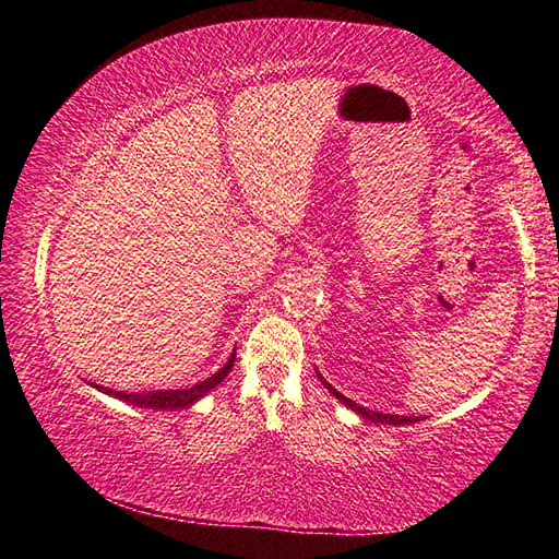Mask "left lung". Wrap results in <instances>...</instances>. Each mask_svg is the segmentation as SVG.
I'll list each match as a JSON object with an SVG mask.
<instances>
[{
  "instance_id": "8db88e82",
  "label": "left lung",
  "mask_w": 559,
  "mask_h": 559,
  "mask_svg": "<svg viewBox=\"0 0 559 559\" xmlns=\"http://www.w3.org/2000/svg\"><path fill=\"white\" fill-rule=\"evenodd\" d=\"M318 377H320V382L325 384V390L335 396V400H340V402H343L345 406H349V409H353L355 414L362 416V419H367V421H372V424H390V427H404V424H414V421H419V419H416V416L382 414V412H372V409H367V406H359V404H355L353 400H347L345 394H340L333 384H328V382L323 380V374L318 372Z\"/></svg>"
}]
</instances>
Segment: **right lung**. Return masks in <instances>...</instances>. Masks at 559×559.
Listing matches in <instances>:
<instances>
[{
  "mask_svg": "<svg viewBox=\"0 0 559 559\" xmlns=\"http://www.w3.org/2000/svg\"><path fill=\"white\" fill-rule=\"evenodd\" d=\"M234 359H236V347L234 353L226 359V365L222 367L219 372H214L210 380H204L194 386H187V390H153V392H116L110 390V386H103V384H91L96 386L98 392L108 394V396H116L120 402H128L132 406H143V409H159V412H175V409H187V406H192L194 402H200L202 396L210 394L216 384L224 382V377L231 372L234 367Z\"/></svg>",
  "mask_w": 559,
  "mask_h": 559,
  "instance_id": "add662e5",
  "label": "right lung"
}]
</instances>
